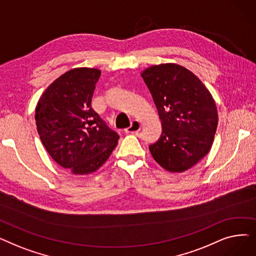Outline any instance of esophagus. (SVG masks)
Returning <instances> with one entry per match:
<instances>
[{
	"instance_id": "esophagus-1",
	"label": "esophagus",
	"mask_w": 256,
	"mask_h": 256,
	"mask_svg": "<svg viewBox=\"0 0 256 256\" xmlns=\"http://www.w3.org/2000/svg\"><path fill=\"white\" fill-rule=\"evenodd\" d=\"M141 128V124L139 121L137 120H132V124H130V126H128V128L124 130L126 134H134V132H139Z\"/></svg>"
}]
</instances>
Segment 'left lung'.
Returning <instances> with one entry per match:
<instances>
[{
    "instance_id": "left-lung-1",
    "label": "left lung",
    "mask_w": 256,
    "mask_h": 256,
    "mask_svg": "<svg viewBox=\"0 0 256 256\" xmlns=\"http://www.w3.org/2000/svg\"><path fill=\"white\" fill-rule=\"evenodd\" d=\"M162 122L158 140L150 145L156 162L184 172L210 152L218 126L217 106L202 82L174 63L154 65L142 74Z\"/></svg>"
}]
</instances>
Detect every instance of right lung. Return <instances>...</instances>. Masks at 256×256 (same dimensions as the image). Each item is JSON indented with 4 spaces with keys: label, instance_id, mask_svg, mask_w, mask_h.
Listing matches in <instances>:
<instances>
[{
    "label": "right lung",
    "instance_id": "right-lung-1",
    "mask_svg": "<svg viewBox=\"0 0 256 256\" xmlns=\"http://www.w3.org/2000/svg\"><path fill=\"white\" fill-rule=\"evenodd\" d=\"M100 76V70L88 67L65 72L46 88L35 110L46 152L74 174L96 171L118 143V134L91 108Z\"/></svg>",
    "mask_w": 256,
    "mask_h": 256
}]
</instances>
